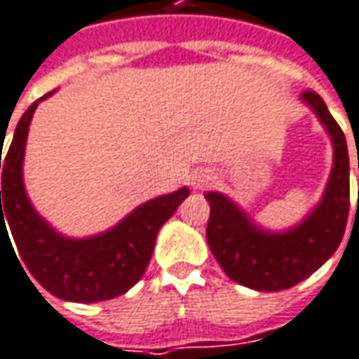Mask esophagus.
<instances>
[{"label": "esophagus", "instance_id": "esophagus-1", "mask_svg": "<svg viewBox=\"0 0 359 359\" xmlns=\"http://www.w3.org/2000/svg\"><path fill=\"white\" fill-rule=\"evenodd\" d=\"M215 184V173L210 169H200L194 175V188L196 190H208Z\"/></svg>", "mask_w": 359, "mask_h": 359}]
</instances>
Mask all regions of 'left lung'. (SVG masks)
I'll list each match as a JSON object with an SVG mask.
<instances>
[{
    "mask_svg": "<svg viewBox=\"0 0 359 359\" xmlns=\"http://www.w3.org/2000/svg\"><path fill=\"white\" fill-rule=\"evenodd\" d=\"M302 100L319 116L333 142L331 175L320 202L309 217L288 231L271 233L257 226L224 194H206L210 202L206 239L212 255L231 280L259 292L286 290L306 280L337 251L346 233L349 215L346 135L319 93L304 91Z\"/></svg>",
    "mask_w": 359,
    "mask_h": 359,
    "instance_id": "obj_1",
    "label": "left lung"
}]
</instances>
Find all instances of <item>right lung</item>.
Returning <instances> with one entry per match:
<instances>
[{
	"instance_id": "obj_1",
	"label": "right lung",
	"mask_w": 359,
	"mask_h": 359,
	"mask_svg": "<svg viewBox=\"0 0 359 359\" xmlns=\"http://www.w3.org/2000/svg\"><path fill=\"white\" fill-rule=\"evenodd\" d=\"M40 100L20 118L4 161L0 151V243L4 237L12 243L8 222L24 266L44 290L57 298L71 302L110 300L128 292L141 280L159 229L173 217L190 190L182 188L153 198L106 233L88 239H69L57 233L30 204L22 177L28 128Z\"/></svg>"
}]
</instances>
